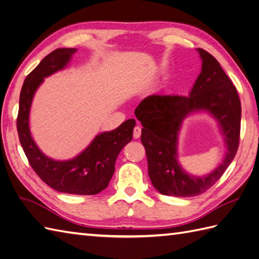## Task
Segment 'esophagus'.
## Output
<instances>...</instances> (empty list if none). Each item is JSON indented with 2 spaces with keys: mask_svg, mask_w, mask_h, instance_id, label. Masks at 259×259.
<instances>
[{
  "mask_svg": "<svg viewBox=\"0 0 259 259\" xmlns=\"http://www.w3.org/2000/svg\"><path fill=\"white\" fill-rule=\"evenodd\" d=\"M141 134H142V127L140 125H136L135 128H134V133H133V136L135 140H137V138L141 137Z\"/></svg>",
  "mask_w": 259,
  "mask_h": 259,
  "instance_id": "34e87169",
  "label": "esophagus"
}]
</instances>
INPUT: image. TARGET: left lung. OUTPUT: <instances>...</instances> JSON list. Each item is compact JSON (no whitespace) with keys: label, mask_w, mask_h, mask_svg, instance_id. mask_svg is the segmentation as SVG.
<instances>
[{"label":"left lung","mask_w":259,"mask_h":259,"mask_svg":"<svg viewBox=\"0 0 259 259\" xmlns=\"http://www.w3.org/2000/svg\"><path fill=\"white\" fill-rule=\"evenodd\" d=\"M197 50L202 68L189 97L153 94L135 110L143 125L141 140L146 150L149 178L156 190L165 195L186 198L209 190L222 177L238 148L242 109L236 88L212 55L204 49ZM199 111L209 112L217 119L228 149L223 163L202 178L187 173L178 161L182 122Z\"/></svg>","instance_id":"left-lung-1"}]
</instances>
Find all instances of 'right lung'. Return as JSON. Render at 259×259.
Here are the masks:
<instances>
[{"instance_id":"add662e5","label":"right lung","mask_w":259,"mask_h":259,"mask_svg":"<svg viewBox=\"0 0 259 259\" xmlns=\"http://www.w3.org/2000/svg\"><path fill=\"white\" fill-rule=\"evenodd\" d=\"M75 52V48L56 49L27 75L20 96L17 132L29 165L45 184L59 192L91 195L109 186L118 154L133 138L135 119L130 118L117 128L97 135L83 151L68 160H55L44 154L29 130V111L36 90L44 78L66 68Z\"/></svg>"}]
</instances>
